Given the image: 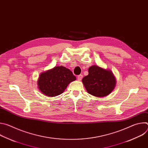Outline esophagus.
Masks as SVG:
<instances>
[{"mask_svg": "<svg viewBox=\"0 0 148 148\" xmlns=\"http://www.w3.org/2000/svg\"><path fill=\"white\" fill-rule=\"evenodd\" d=\"M82 77H83V75H82V74H80V75H79L77 76V79H78V81H81V80L82 79Z\"/></svg>", "mask_w": 148, "mask_h": 148, "instance_id": "34e87169", "label": "esophagus"}]
</instances>
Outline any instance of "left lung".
I'll return each mask as SVG.
<instances>
[{
    "label": "left lung",
    "mask_w": 148,
    "mask_h": 148,
    "mask_svg": "<svg viewBox=\"0 0 148 148\" xmlns=\"http://www.w3.org/2000/svg\"><path fill=\"white\" fill-rule=\"evenodd\" d=\"M82 81L87 92L95 97H103L110 94L115 88V78L111 71L93 66L88 69V75Z\"/></svg>",
    "instance_id": "obj_1"
}]
</instances>
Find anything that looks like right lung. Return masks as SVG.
<instances>
[{
    "label": "right lung",
    "mask_w": 148,
    "mask_h": 148,
    "mask_svg": "<svg viewBox=\"0 0 148 148\" xmlns=\"http://www.w3.org/2000/svg\"><path fill=\"white\" fill-rule=\"evenodd\" d=\"M76 77L68 69L55 67L41 73L38 80L39 90L49 97H55L62 94L69 84L75 81Z\"/></svg>",
    "instance_id": "obj_1"
}]
</instances>
